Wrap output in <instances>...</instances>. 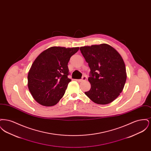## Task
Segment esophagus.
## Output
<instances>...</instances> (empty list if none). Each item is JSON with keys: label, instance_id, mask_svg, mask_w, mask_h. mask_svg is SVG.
I'll return each mask as SVG.
<instances>
[{"label": "esophagus", "instance_id": "esophagus-1", "mask_svg": "<svg viewBox=\"0 0 151 151\" xmlns=\"http://www.w3.org/2000/svg\"><path fill=\"white\" fill-rule=\"evenodd\" d=\"M86 79H87V78H86V76H83L82 79L77 80V81H78V82H82V81H86Z\"/></svg>", "mask_w": 151, "mask_h": 151}]
</instances>
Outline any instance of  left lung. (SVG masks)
I'll list each match as a JSON object with an SVG mask.
<instances>
[{
  "instance_id": "left-lung-1",
  "label": "left lung",
  "mask_w": 151,
  "mask_h": 151,
  "mask_svg": "<svg viewBox=\"0 0 151 151\" xmlns=\"http://www.w3.org/2000/svg\"><path fill=\"white\" fill-rule=\"evenodd\" d=\"M80 50L91 69L88 81L91 88L85 94L97 104L106 105L115 100L127 79L121 55L106 43L80 47Z\"/></svg>"
}]
</instances>
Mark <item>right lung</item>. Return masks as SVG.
I'll return each instance as SVG.
<instances>
[{"label": "right lung", "mask_w": 151, "mask_h": 151, "mask_svg": "<svg viewBox=\"0 0 151 151\" xmlns=\"http://www.w3.org/2000/svg\"><path fill=\"white\" fill-rule=\"evenodd\" d=\"M79 47L53 46L43 51L35 60L28 75V86L40 105L52 106L64 96L68 83V63Z\"/></svg>", "instance_id": "1"}]
</instances>
